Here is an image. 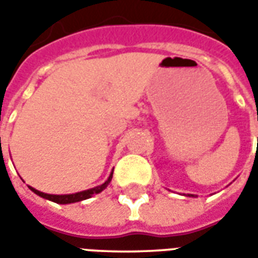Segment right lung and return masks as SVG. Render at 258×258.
Wrapping results in <instances>:
<instances>
[{
	"instance_id": "obj_1",
	"label": "right lung",
	"mask_w": 258,
	"mask_h": 258,
	"mask_svg": "<svg viewBox=\"0 0 258 258\" xmlns=\"http://www.w3.org/2000/svg\"><path fill=\"white\" fill-rule=\"evenodd\" d=\"M111 179H112V173L109 175V178L104 182L103 184H100V186H97V187H93V189H89V190L85 191H79V193H75V195H47V193H43V191H38L36 189H32V191H34L36 195H38L40 197H43V199H48L51 202L58 203V204H69V203H76V202H82V200H86V199H90L93 195H97V193H100V191H103L108 183L111 182Z\"/></svg>"
}]
</instances>
